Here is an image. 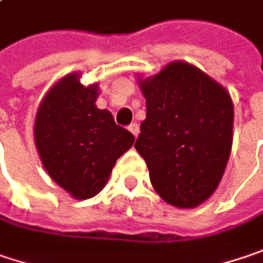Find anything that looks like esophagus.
Returning <instances> with one entry per match:
<instances>
[{
    "label": "esophagus",
    "mask_w": 263,
    "mask_h": 263,
    "mask_svg": "<svg viewBox=\"0 0 263 263\" xmlns=\"http://www.w3.org/2000/svg\"><path fill=\"white\" fill-rule=\"evenodd\" d=\"M128 130L132 132V135L135 136V138H138L139 135V125L136 123H132V124L128 125Z\"/></svg>",
    "instance_id": "1"
}]
</instances>
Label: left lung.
I'll return each instance as SVG.
<instances>
[{"label":"left lung","mask_w":263,"mask_h":263,"mask_svg":"<svg viewBox=\"0 0 263 263\" xmlns=\"http://www.w3.org/2000/svg\"><path fill=\"white\" fill-rule=\"evenodd\" d=\"M146 118L135 143L165 203L192 209L223 176L232 146L234 106L228 91L203 71L172 62L140 80Z\"/></svg>","instance_id":"1"}]
</instances>
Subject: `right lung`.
<instances>
[{"label": "right lung", "instance_id": "add662e5", "mask_svg": "<svg viewBox=\"0 0 263 263\" xmlns=\"http://www.w3.org/2000/svg\"><path fill=\"white\" fill-rule=\"evenodd\" d=\"M98 84L84 87L71 73L50 88L35 118V145L50 177L73 198L95 197L135 136L98 109Z\"/></svg>", "mask_w": 263, "mask_h": 263}]
</instances>
